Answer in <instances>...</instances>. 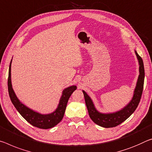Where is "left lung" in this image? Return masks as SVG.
<instances>
[{"instance_id": "1", "label": "left lung", "mask_w": 152, "mask_h": 152, "mask_svg": "<svg viewBox=\"0 0 152 152\" xmlns=\"http://www.w3.org/2000/svg\"><path fill=\"white\" fill-rule=\"evenodd\" d=\"M135 53L139 64V76L137 83L136 88L134 91L133 97L131 102L123 109L117 112L112 113V114L99 113L95 109L91 99L89 97V96L86 93L85 91H83L89 116L91 119L99 126L104 127V128H112V127L116 126L128 118L135 111L138 106L143 90L145 70H144L143 59L136 51Z\"/></svg>"}]
</instances>
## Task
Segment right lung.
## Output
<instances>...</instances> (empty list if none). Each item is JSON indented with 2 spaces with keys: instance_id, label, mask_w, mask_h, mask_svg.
Returning <instances> with one entry per match:
<instances>
[{
  "instance_id": "obj_1",
  "label": "right lung",
  "mask_w": 152,
  "mask_h": 152,
  "mask_svg": "<svg viewBox=\"0 0 152 152\" xmlns=\"http://www.w3.org/2000/svg\"><path fill=\"white\" fill-rule=\"evenodd\" d=\"M12 61V60H11ZM11 61L9 66V77H8V91L9 95L11 101L16 110L22 115L26 121H28L32 126L39 129H48L53 128L61 122L64 117L65 111L67 106V103L69 98L74 91L76 90V86H72L64 89L62 93V96L60 99L58 107L54 112L49 114H40L34 111L30 110L24 105L22 103L20 102L18 97H16L13 88H12L11 80Z\"/></svg>"
}]
</instances>
